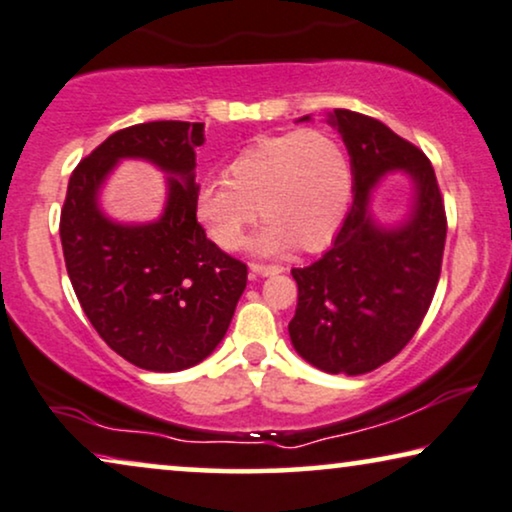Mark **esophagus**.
<instances>
[{"instance_id": "1", "label": "esophagus", "mask_w": 512, "mask_h": 512, "mask_svg": "<svg viewBox=\"0 0 512 512\" xmlns=\"http://www.w3.org/2000/svg\"><path fill=\"white\" fill-rule=\"evenodd\" d=\"M250 271L257 276H274V274H281L283 267H278V264H262V262H252L250 264Z\"/></svg>"}]
</instances>
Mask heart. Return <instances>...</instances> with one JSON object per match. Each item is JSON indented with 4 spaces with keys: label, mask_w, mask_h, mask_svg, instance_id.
Masks as SVG:
<instances>
[{
    "label": "heart",
    "mask_w": 512,
    "mask_h": 512,
    "mask_svg": "<svg viewBox=\"0 0 512 512\" xmlns=\"http://www.w3.org/2000/svg\"><path fill=\"white\" fill-rule=\"evenodd\" d=\"M352 196V170L345 148L331 132L295 129L262 137L226 165L224 179L203 181L196 191V217L219 248L234 250L257 215L267 217L252 238L262 255L300 241L321 250L338 234Z\"/></svg>",
    "instance_id": "heart-1"
}]
</instances>
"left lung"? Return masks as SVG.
Instances as JSON below:
<instances>
[{"label":"left lung","mask_w":512,"mask_h":512,"mask_svg":"<svg viewBox=\"0 0 512 512\" xmlns=\"http://www.w3.org/2000/svg\"><path fill=\"white\" fill-rule=\"evenodd\" d=\"M302 120H309L304 115ZM352 163V208L331 248L314 264L293 269L297 309L290 342L326 373L361 375L409 345L435 297L446 241V212L428 155L368 115L335 108ZM394 169L414 181L410 215L397 227L372 219V186Z\"/></svg>","instance_id":"8db88e82"}]
</instances>
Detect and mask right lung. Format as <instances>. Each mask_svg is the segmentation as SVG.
I'll return each mask as SVG.
<instances>
[{"instance_id": "1", "label": "right lung", "mask_w": 512, "mask_h": 512, "mask_svg": "<svg viewBox=\"0 0 512 512\" xmlns=\"http://www.w3.org/2000/svg\"><path fill=\"white\" fill-rule=\"evenodd\" d=\"M203 122L158 120L120 129L80 160L61 210V245L73 290L103 342L146 371H184L210 357L241 300L248 267L205 236L196 217V146ZM125 157L171 174L164 215L120 225L98 191Z\"/></svg>"}]
</instances>
